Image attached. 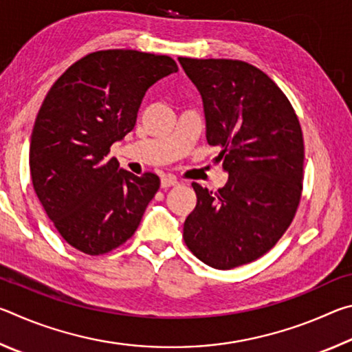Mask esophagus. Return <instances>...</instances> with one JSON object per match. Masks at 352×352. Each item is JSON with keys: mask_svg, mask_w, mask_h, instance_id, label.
Masks as SVG:
<instances>
[{"mask_svg": "<svg viewBox=\"0 0 352 352\" xmlns=\"http://www.w3.org/2000/svg\"><path fill=\"white\" fill-rule=\"evenodd\" d=\"M178 180L174 175H163L162 177V188H170V186H177Z\"/></svg>", "mask_w": 352, "mask_h": 352, "instance_id": "1", "label": "esophagus"}]
</instances>
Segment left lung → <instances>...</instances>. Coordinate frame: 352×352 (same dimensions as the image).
<instances>
[{
    "label": "left lung",
    "instance_id": "8db88e82",
    "mask_svg": "<svg viewBox=\"0 0 352 352\" xmlns=\"http://www.w3.org/2000/svg\"><path fill=\"white\" fill-rule=\"evenodd\" d=\"M201 94L206 140L220 148L228 182L217 192L192 183L197 205L184 220L186 247L206 265L230 270L276 245L302 190L300 121L269 76L230 58L178 57Z\"/></svg>",
    "mask_w": 352,
    "mask_h": 352
}]
</instances>
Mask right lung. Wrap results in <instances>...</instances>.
<instances>
[{"label":"right lung","instance_id":"add662e5","mask_svg":"<svg viewBox=\"0 0 352 352\" xmlns=\"http://www.w3.org/2000/svg\"><path fill=\"white\" fill-rule=\"evenodd\" d=\"M177 71L168 56L96 51L47 91L35 118L29 168L46 216L79 252L99 256L122 245L160 189L157 174L136 177L109 153L133 130L147 88Z\"/></svg>","mask_w":352,"mask_h":352}]
</instances>
